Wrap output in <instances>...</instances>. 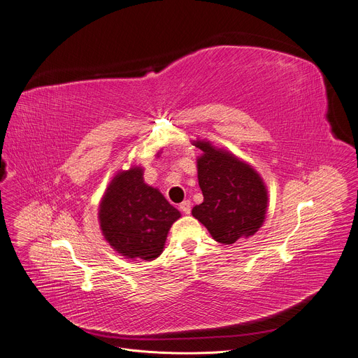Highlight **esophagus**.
Wrapping results in <instances>:
<instances>
[{
    "mask_svg": "<svg viewBox=\"0 0 358 358\" xmlns=\"http://www.w3.org/2000/svg\"><path fill=\"white\" fill-rule=\"evenodd\" d=\"M180 210L184 213V214H189L191 213V203L188 200H184L181 204H180Z\"/></svg>",
    "mask_w": 358,
    "mask_h": 358,
    "instance_id": "1",
    "label": "esophagus"
}]
</instances>
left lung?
<instances>
[{
	"label": "left lung",
	"instance_id": "8db88e82",
	"mask_svg": "<svg viewBox=\"0 0 358 358\" xmlns=\"http://www.w3.org/2000/svg\"><path fill=\"white\" fill-rule=\"evenodd\" d=\"M203 151L197 157L199 185L204 201L192 208L211 237L234 244L262 229L268 207V191L258 171L231 151L207 140H192Z\"/></svg>",
	"mask_w": 358,
	"mask_h": 358
}]
</instances>
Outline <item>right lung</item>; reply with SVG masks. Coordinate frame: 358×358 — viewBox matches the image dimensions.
<instances>
[{"label": "right lung", "mask_w": 358, "mask_h": 358, "mask_svg": "<svg viewBox=\"0 0 358 358\" xmlns=\"http://www.w3.org/2000/svg\"><path fill=\"white\" fill-rule=\"evenodd\" d=\"M143 176L141 166L115 173L100 201L99 222L106 241L120 255L152 262L164 250L181 213Z\"/></svg>", "instance_id": "obj_1"}]
</instances>
